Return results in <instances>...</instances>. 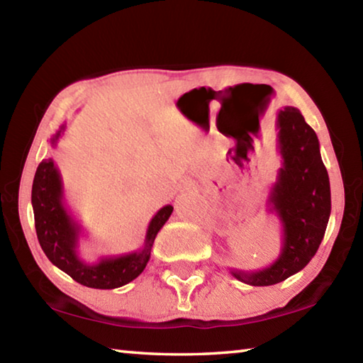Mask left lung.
Masks as SVG:
<instances>
[{"label": "left lung", "instance_id": "left-lung-1", "mask_svg": "<svg viewBox=\"0 0 363 363\" xmlns=\"http://www.w3.org/2000/svg\"><path fill=\"white\" fill-rule=\"evenodd\" d=\"M275 126L281 167L267 210L281 224L280 255L262 269H230L237 280L253 286L275 285L304 269L320 247L331 211L330 179L315 131L296 107L279 110Z\"/></svg>", "mask_w": 363, "mask_h": 363}]
</instances>
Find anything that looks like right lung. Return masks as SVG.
Segmentation results:
<instances>
[{"instance_id": "obj_1", "label": "right lung", "mask_w": 363, "mask_h": 363, "mask_svg": "<svg viewBox=\"0 0 363 363\" xmlns=\"http://www.w3.org/2000/svg\"><path fill=\"white\" fill-rule=\"evenodd\" d=\"M65 128L67 125H62L52 134V149L57 147ZM32 206L36 235L48 259L69 274L78 284L97 290L120 288L143 274L150 259L152 245L155 242L157 233L173 213L171 205L157 211L147 227L144 247L140 250L125 255L102 256L96 262H86L78 253L83 227L65 206L62 176L52 158L43 160L36 168L32 187Z\"/></svg>"}]
</instances>
